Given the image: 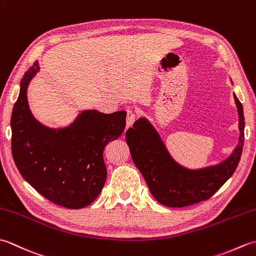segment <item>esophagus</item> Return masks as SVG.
<instances>
[{
    "label": "esophagus",
    "mask_w": 256,
    "mask_h": 256,
    "mask_svg": "<svg viewBox=\"0 0 256 256\" xmlns=\"http://www.w3.org/2000/svg\"><path fill=\"white\" fill-rule=\"evenodd\" d=\"M138 118V114L135 113L132 108H128L126 110V126L130 128L132 126L133 123L135 122V120Z\"/></svg>",
    "instance_id": "1"
}]
</instances>
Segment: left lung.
<instances>
[{"instance_id":"obj_1","label":"left lung","mask_w":256,"mask_h":256,"mask_svg":"<svg viewBox=\"0 0 256 256\" xmlns=\"http://www.w3.org/2000/svg\"><path fill=\"white\" fill-rule=\"evenodd\" d=\"M238 112V144L231 156L221 164L189 170L172 160L156 133L145 118L130 128L125 138L135 166L142 172L150 194L160 204L172 208L198 204L212 197L236 170L244 143V116L242 103L234 94Z\"/></svg>"}]
</instances>
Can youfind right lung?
I'll use <instances>...</instances> for the list:
<instances>
[{
	"mask_svg": "<svg viewBox=\"0 0 256 256\" xmlns=\"http://www.w3.org/2000/svg\"><path fill=\"white\" fill-rule=\"evenodd\" d=\"M40 70L38 62L24 74L15 102L12 155L20 175L52 204L81 209L99 196L106 179L103 150L124 132L126 112H84L69 128L50 130L32 118L26 89Z\"/></svg>",
	"mask_w": 256,
	"mask_h": 256,
	"instance_id": "add662e5",
	"label": "right lung"
}]
</instances>
